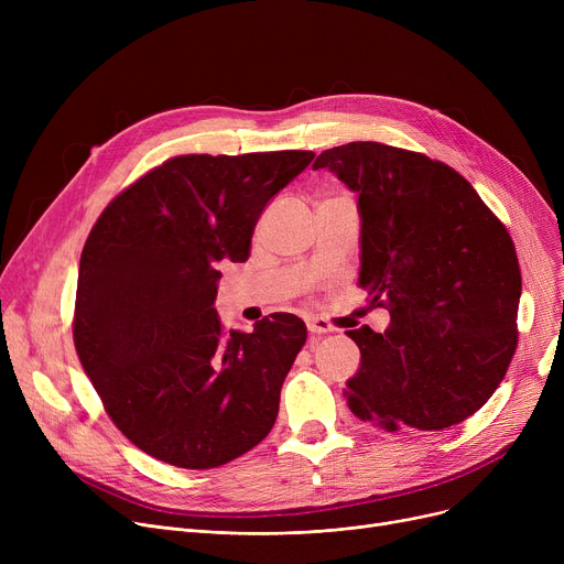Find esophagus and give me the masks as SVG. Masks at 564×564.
Instances as JSON below:
<instances>
[{"label":"esophagus","instance_id":"obj_1","mask_svg":"<svg viewBox=\"0 0 564 564\" xmlns=\"http://www.w3.org/2000/svg\"><path fill=\"white\" fill-rule=\"evenodd\" d=\"M306 327H308V332H311V334H315V336H322V334H329V332H334V327H332V324H329L327 319H308V322H306Z\"/></svg>","mask_w":564,"mask_h":564}]
</instances>
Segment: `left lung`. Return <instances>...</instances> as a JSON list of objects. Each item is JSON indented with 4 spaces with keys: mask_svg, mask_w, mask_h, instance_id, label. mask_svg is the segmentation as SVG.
I'll use <instances>...</instances> for the list:
<instances>
[{
    "mask_svg": "<svg viewBox=\"0 0 564 564\" xmlns=\"http://www.w3.org/2000/svg\"><path fill=\"white\" fill-rule=\"evenodd\" d=\"M359 194L368 308L383 334L347 336L361 368L347 381L351 413L387 432H436L473 416L517 349L521 272L512 237L464 175L404 148L351 141L319 153Z\"/></svg>",
    "mask_w": 564,
    "mask_h": 564,
    "instance_id": "left-lung-1",
    "label": "left lung"
}]
</instances>
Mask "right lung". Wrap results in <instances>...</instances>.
Segmentation results:
<instances>
[{"label":"right lung","mask_w":564,"mask_h":564,"mask_svg":"<svg viewBox=\"0 0 564 564\" xmlns=\"http://www.w3.org/2000/svg\"><path fill=\"white\" fill-rule=\"evenodd\" d=\"M311 151L177 155L118 194L79 260L73 340L113 425L177 468H217L274 427L306 343L290 313L224 332L219 262H245L267 200Z\"/></svg>","instance_id":"right-lung-1"}]
</instances>
